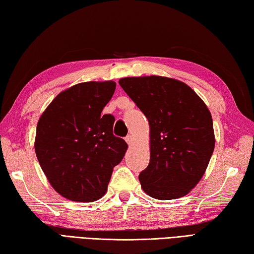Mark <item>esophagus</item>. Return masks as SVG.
Returning a JSON list of instances; mask_svg holds the SVG:
<instances>
[{"instance_id":"esophagus-1","label":"esophagus","mask_w":254,"mask_h":254,"mask_svg":"<svg viewBox=\"0 0 254 254\" xmlns=\"http://www.w3.org/2000/svg\"><path fill=\"white\" fill-rule=\"evenodd\" d=\"M126 140H127V143L128 144V145H132V143H133V136L132 135H127V136L126 137Z\"/></svg>"}]
</instances>
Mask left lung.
Instances as JSON below:
<instances>
[{
	"instance_id": "obj_1",
	"label": "left lung",
	"mask_w": 254,
	"mask_h": 254,
	"mask_svg": "<svg viewBox=\"0 0 254 254\" xmlns=\"http://www.w3.org/2000/svg\"><path fill=\"white\" fill-rule=\"evenodd\" d=\"M149 123L150 160L138 179L159 200L185 196L201 180L214 150L210 110L190 86L160 75L119 80Z\"/></svg>"
}]
</instances>
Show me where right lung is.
I'll return each instance as SVG.
<instances>
[{"instance_id":"obj_1","label":"right lung","mask_w":254,"mask_h":254,"mask_svg":"<svg viewBox=\"0 0 254 254\" xmlns=\"http://www.w3.org/2000/svg\"><path fill=\"white\" fill-rule=\"evenodd\" d=\"M116 82H83L61 92L41 115L34 149L52 187L71 201L92 202L107 191L114 168L127 149L102 111Z\"/></svg>"}]
</instances>
